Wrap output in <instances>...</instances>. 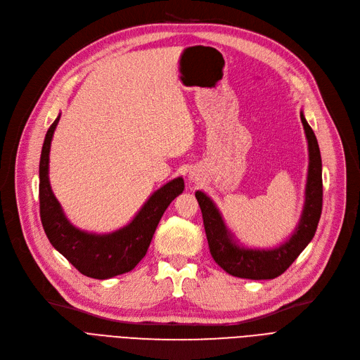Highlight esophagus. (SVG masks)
Returning a JSON list of instances; mask_svg holds the SVG:
<instances>
[{
  "mask_svg": "<svg viewBox=\"0 0 360 360\" xmlns=\"http://www.w3.org/2000/svg\"><path fill=\"white\" fill-rule=\"evenodd\" d=\"M188 178H190V181H193V182L195 181V176H194V175H190V176H188Z\"/></svg>",
  "mask_w": 360,
  "mask_h": 360,
  "instance_id": "34e87169",
  "label": "esophagus"
}]
</instances>
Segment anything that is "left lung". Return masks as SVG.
I'll return each instance as SVG.
<instances>
[{
    "instance_id": "8db88e82",
    "label": "left lung",
    "mask_w": 360,
    "mask_h": 360,
    "mask_svg": "<svg viewBox=\"0 0 360 360\" xmlns=\"http://www.w3.org/2000/svg\"><path fill=\"white\" fill-rule=\"evenodd\" d=\"M300 121L305 129L309 156L305 202L295 231L285 242L273 248L259 250L245 247L226 226L216 202L202 191L195 193L202 213L210 254L219 266L231 276L250 280H270L278 277L308 247L316 232L321 210H323V163H321L316 137L304 115V110H300Z\"/></svg>"
}]
</instances>
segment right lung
<instances>
[{
	"mask_svg": "<svg viewBox=\"0 0 360 360\" xmlns=\"http://www.w3.org/2000/svg\"><path fill=\"white\" fill-rule=\"evenodd\" d=\"M61 113L49 127L39 163V201L44 231L52 247L64 255L82 274L105 280L131 271L146 255L158 224L172 202L184 191L178 176L151 194L137 214L122 228L109 233L82 231L68 220L49 182L51 141Z\"/></svg>",
	"mask_w": 360,
	"mask_h": 360,
	"instance_id": "add662e5",
	"label": "right lung"
}]
</instances>
